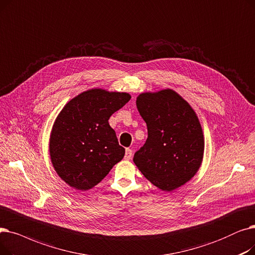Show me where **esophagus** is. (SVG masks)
<instances>
[{
  "label": "esophagus",
  "mask_w": 255,
  "mask_h": 255,
  "mask_svg": "<svg viewBox=\"0 0 255 255\" xmlns=\"http://www.w3.org/2000/svg\"><path fill=\"white\" fill-rule=\"evenodd\" d=\"M131 156H132V151H131V149L127 148V150H126V154H125V160L128 161V160H130V159H131Z\"/></svg>",
  "instance_id": "obj_1"
}]
</instances>
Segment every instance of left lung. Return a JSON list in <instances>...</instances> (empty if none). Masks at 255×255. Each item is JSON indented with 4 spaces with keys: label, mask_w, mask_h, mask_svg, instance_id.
<instances>
[{
    "label": "left lung",
    "mask_w": 255,
    "mask_h": 255,
    "mask_svg": "<svg viewBox=\"0 0 255 255\" xmlns=\"http://www.w3.org/2000/svg\"><path fill=\"white\" fill-rule=\"evenodd\" d=\"M136 105L148 137L134 163L152 185L171 192L188 183L201 166L204 137L198 116L169 88L140 93Z\"/></svg>",
    "instance_id": "obj_1"
}]
</instances>
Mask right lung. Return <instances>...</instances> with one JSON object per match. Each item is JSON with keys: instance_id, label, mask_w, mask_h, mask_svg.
Here are the masks:
<instances>
[{"instance_id": "1", "label": "right lung", "mask_w": 255, "mask_h": 255, "mask_svg": "<svg viewBox=\"0 0 255 255\" xmlns=\"http://www.w3.org/2000/svg\"><path fill=\"white\" fill-rule=\"evenodd\" d=\"M130 98L127 92L93 88L75 96L60 111L48 151L55 171L68 186L92 189L123 160L126 149L118 144L109 118Z\"/></svg>"}]
</instances>
